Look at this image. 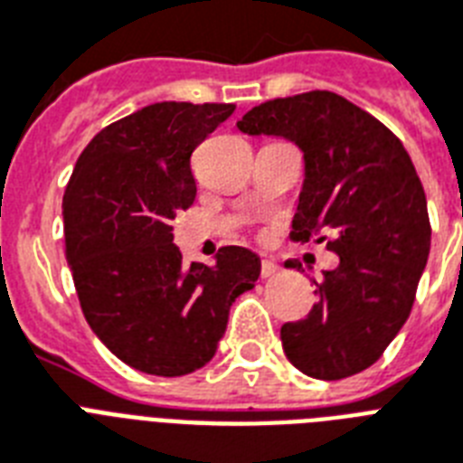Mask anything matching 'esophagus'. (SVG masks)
<instances>
[{"mask_svg": "<svg viewBox=\"0 0 463 463\" xmlns=\"http://www.w3.org/2000/svg\"><path fill=\"white\" fill-rule=\"evenodd\" d=\"M279 274V264L274 260H261V279H271Z\"/></svg>", "mask_w": 463, "mask_h": 463, "instance_id": "34e87169", "label": "esophagus"}]
</instances>
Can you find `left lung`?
Returning a JSON list of instances; mask_svg holds the SVG:
<instances>
[{
    "instance_id": "left-lung-1",
    "label": "left lung",
    "mask_w": 463,
    "mask_h": 463,
    "mask_svg": "<svg viewBox=\"0 0 463 463\" xmlns=\"http://www.w3.org/2000/svg\"><path fill=\"white\" fill-rule=\"evenodd\" d=\"M238 129L298 144L305 182L290 238L338 254V267L315 281L309 315L281 326L283 351L315 380L363 373L409 319L430 254L428 202L411 156L380 119L331 90L267 100Z\"/></svg>"
}]
</instances>
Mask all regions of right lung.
<instances>
[{
	"mask_svg": "<svg viewBox=\"0 0 463 463\" xmlns=\"http://www.w3.org/2000/svg\"><path fill=\"white\" fill-rule=\"evenodd\" d=\"M232 103H154L112 122L76 160L64 192V254L83 317L134 370L180 377L213 358L260 257L221 247L216 267L182 264L173 218L194 203L189 158Z\"/></svg>",
	"mask_w": 463,
	"mask_h": 463,
	"instance_id": "add662e5",
	"label": "right lung"
}]
</instances>
